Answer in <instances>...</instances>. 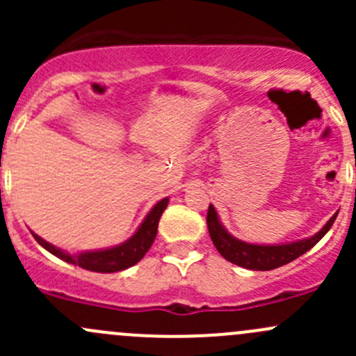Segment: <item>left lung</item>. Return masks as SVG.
<instances>
[{"instance_id":"1","label":"left lung","mask_w":356,"mask_h":356,"mask_svg":"<svg viewBox=\"0 0 356 356\" xmlns=\"http://www.w3.org/2000/svg\"><path fill=\"white\" fill-rule=\"evenodd\" d=\"M336 217L337 213H334L327 220V224L317 234L312 236V238L300 239V241L288 243V245H251V243H245L241 239L234 238L222 225L220 218H218L217 211H215V208L211 204L208 207L207 225L211 241H213L218 253L225 260L239 265V267L250 268V270H274V268L282 267V265L296 260L298 257H301L310 248L317 245L327 234L329 229L332 227Z\"/></svg>"}]
</instances>
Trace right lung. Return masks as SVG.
<instances>
[{"label":"right lung","instance_id":"add662e5","mask_svg":"<svg viewBox=\"0 0 356 356\" xmlns=\"http://www.w3.org/2000/svg\"><path fill=\"white\" fill-rule=\"evenodd\" d=\"M168 198L160 200L155 207L149 210V213L146 215L143 224L139 225L138 231L134 232L132 238H129L127 241L122 243V245L106 248V250H96V251H82V253L70 254L67 251L60 250L51 243L44 241L42 238H39L38 234L32 232V236L35 238V241L39 243L44 250H48L49 253L58 257L60 260L67 261V264L79 265L81 268L91 272H102V274H110V272H120L125 268L132 267V265L138 264L148 250L152 248L153 241L156 238L158 231V222H160L161 213L167 208Z\"/></svg>","mask_w":356,"mask_h":356}]
</instances>
